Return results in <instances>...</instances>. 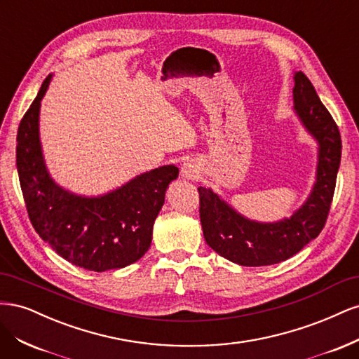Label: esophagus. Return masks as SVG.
<instances>
[{
    "mask_svg": "<svg viewBox=\"0 0 359 359\" xmlns=\"http://www.w3.org/2000/svg\"><path fill=\"white\" fill-rule=\"evenodd\" d=\"M199 173H201V168H199V165H198V163L194 161V160H187V161L182 163V166H181V177H182L184 180H194V178H198Z\"/></svg>",
    "mask_w": 359,
    "mask_h": 359,
    "instance_id": "1",
    "label": "esophagus"
}]
</instances>
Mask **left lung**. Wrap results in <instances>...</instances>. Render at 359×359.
<instances>
[{
  "instance_id": "left-lung-1",
  "label": "left lung",
  "mask_w": 359,
  "mask_h": 359,
  "mask_svg": "<svg viewBox=\"0 0 359 359\" xmlns=\"http://www.w3.org/2000/svg\"><path fill=\"white\" fill-rule=\"evenodd\" d=\"M293 112L318 144L316 180L309 198L290 217L257 222L238 212L220 194L199 187L203 238L214 252L241 266L280 264L323 229L341 158V137L327 107L302 72L293 73Z\"/></svg>"
}]
</instances>
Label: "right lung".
Segmentation results:
<instances>
[{"label": "right lung", "mask_w": 359, "mask_h": 359, "mask_svg": "<svg viewBox=\"0 0 359 359\" xmlns=\"http://www.w3.org/2000/svg\"><path fill=\"white\" fill-rule=\"evenodd\" d=\"M50 81L52 74L18 128L16 166L29 220L70 264L95 273L124 268L148 252L166 189L180 170L160 166L99 196L61 187L50 177L40 142V106Z\"/></svg>", "instance_id": "add662e5"}]
</instances>
